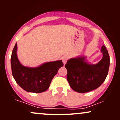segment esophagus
<instances>
[{"mask_svg":"<svg viewBox=\"0 0 120 120\" xmlns=\"http://www.w3.org/2000/svg\"><path fill=\"white\" fill-rule=\"evenodd\" d=\"M68 57H67V56H64V57H63V63H64V65L67 63V60H68Z\"/></svg>","mask_w":120,"mask_h":120,"instance_id":"esophagus-1","label":"esophagus"}]
</instances>
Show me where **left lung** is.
Listing matches in <instances>:
<instances>
[{"label": "left lung", "instance_id": "1", "mask_svg": "<svg viewBox=\"0 0 120 120\" xmlns=\"http://www.w3.org/2000/svg\"><path fill=\"white\" fill-rule=\"evenodd\" d=\"M103 57L96 64H90L86 56H77L67 61L65 68L67 80L71 89L77 93H84L97 89L105 81L108 73L110 59L108 51L101 47Z\"/></svg>", "mask_w": 120, "mask_h": 120}]
</instances>
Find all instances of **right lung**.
Returning <instances> with one entry per match:
<instances>
[{
    "label": "right lung",
    "instance_id": "right-lung-1",
    "mask_svg": "<svg viewBox=\"0 0 120 120\" xmlns=\"http://www.w3.org/2000/svg\"><path fill=\"white\" fill-rule=\"evenodd\" d=\"M17 50V43H16L12 52L11 64L12 75L17 83L30 93L46 91L59 68L64 65L62 60L47 62L37 67H25L18 59Z\"/></svg>",
    "mask_w": 120,
    "mask_h": 120
}]
</instances>
